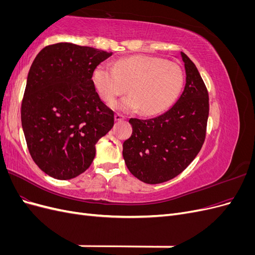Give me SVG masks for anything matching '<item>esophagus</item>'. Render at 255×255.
<instances>
[{"label": "esophagus", "mask_w": 255, "mask_h": 255, "mask_svg": "<svg viewBox=\"0 0 255 255\" xmlns=\"http://www.w3.org/2000/svg\"><path fill=\"white\" fill-rule=\"evenodd\" d=\"M126 117L123 115H120V114H116L115 115V121H121V120H125Z\"/></svg>", "instance_id": "esophagus-1"}]
</instances>
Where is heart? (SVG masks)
Listing matches in <instances>:
<instances>
[{
	"label": "heart",
	"mask_w": 255,
	"mask_h": 255,
	"mask_svg": "<svg viewBox=\"0 0 255 255\" xmlns=\"http://www.w3.org/2000/svg\"><path fill=\"white\" fill-rule=\"evenodd\" d=\"M91 81L104 101H112L128 86L130 94L112 102V109L125 113L142 110L144 115H155L167 110L180 95L184 73L172 61L136 55L118 60L114 67L98 65Z\"/></svg>",
	"instance_id": "1"
}]
</instances>
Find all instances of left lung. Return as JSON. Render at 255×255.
<instances>
[{
    "mask_svg": "<svg viewBox=\"0 0 255 255\" xmlns=\"http://www.w3.org/2000/svg\"><path fill=\"white\" fill-rule=\"evenodd\" d=\"M185 86L166 113L151 119L130 118L133 133L123 142V158L129 172L146 184H159L179 175L204 142L208 95L196 65L181 52Z\"/></svg>",
    "mask_w": 255,
    "mask_h": 255,
    "instance_id": "8db88e82",
    "label": "left lung"
}]
</instances>
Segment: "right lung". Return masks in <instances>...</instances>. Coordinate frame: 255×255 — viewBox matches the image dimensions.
<instances>
[{"label": "right lung", "mask_w": 255, "mask_h": 255, "mask_svg": "<svg viewBox=\"0 0 255 255\" xmlns=\"http://www.w3.org/2000/svg\"><path fill=\"white\" fill-rule=\"evenodd\" d=\"M112 56L90 47L59 42L43 48L29 68L21 122L33 160L57 180H70L91 165L96 143L114 127V112L91 81Z\"/></svg>", "instance_id": "add662e5"}]
</instances>
